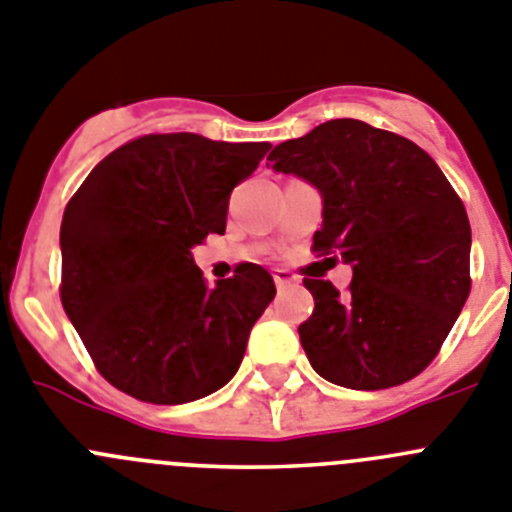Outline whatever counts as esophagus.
<instances>
[{
    "label": "esophagus",
    "mask_w": 512,
    "mask_h": 512,
    "mask_svg": "<svg viewBox=\"0 0 512 512\" xmlns=\"http://www.w3.org/2000/svg\"><path fill=\"white\" fill-rule=\"evenodd\" d=\"M273 278H275V285H278V288H288V285H298V283H301V278H298L296 273H290V270H283V267L273 270Z\"/></svg>",
    "instance_id": "1"
}]
</instances>
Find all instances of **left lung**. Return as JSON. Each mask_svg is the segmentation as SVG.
Returning a JSON list of instances; mask_svg holds the SVG:
<instances>
[{"mask_svg": "<svg viewBox=\"0 0 512 512\" xmlns=\"http://www.w3.org/2000/svg\"><path fill=\"white\" fill-rule=\"evenodd\" d=\"M267 158L324 196L316 257L352 265L347 293L303 278L316 306L298 334L313 370L352 390L421 375L472 288V229L439 165L416 142L359 119L319 124Z\"/></svg>", "mask_w": 512, "mask_h": 512, "instance_id": "1", "label": "left lung"}]
</instances>
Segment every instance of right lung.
I'll use <instances>...</instances> for the list:
<instances>
[{
  "mask_svg": "<svg viewBox=\"0 0 512 512\" xmlns=\"http://www.w3.org/2000/svg\"><path fill=\"white\" fill-rule=\"evenodd\" d=\"M267 142L142 135L91 170L63 211L61 303L96 370L155 405L227 385L275 298L273 275L239 262L206 283L191 247L227 229L229 193Z\"/></svg>",
  "mask_w": 512,
  "mask_h": 512,
  "instance_id": "obj_1",
  "label": "right lung"
}]
</instances>
